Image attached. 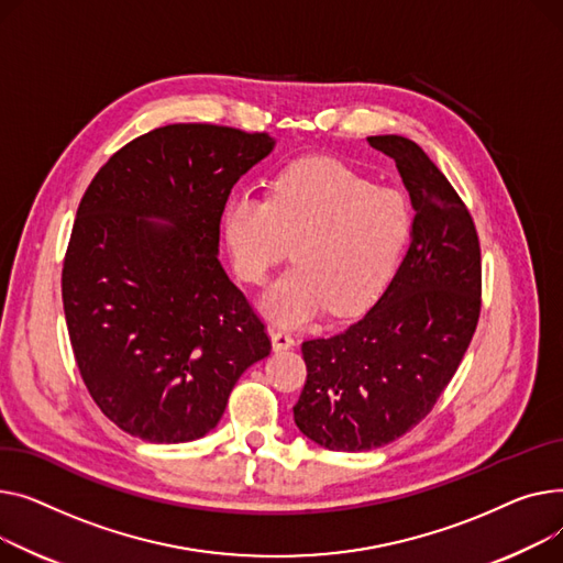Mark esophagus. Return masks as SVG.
<instances>
[{"label":"esophagus","instance_id":"1","mask_svg":"<svg viewBox=\"0 0 563 563\" xmlns=\"http://www.w3.org/2000/svg\"><path fill=\"white\" fill-rule=\"evenodd\" d=\"M295 345V339L284 332V329H277V332H273V350L275 352H284V350H290Z\"/></svg>","mask_w":563,"mask_h":563}]
</instances>
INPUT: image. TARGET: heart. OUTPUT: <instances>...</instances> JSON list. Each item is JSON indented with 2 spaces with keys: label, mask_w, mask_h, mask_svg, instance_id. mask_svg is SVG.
<instances>
[{
  "label": "heart",
  "mask_w": 563,
  "mask_h": 563,
  "mask_svg": "<svg viewBox=\"0 0 563 563\" xmlns=\"http://www.w3.org/2000/svg\"><path fill=\"white\" fill-rule=\"evenodd\" d=\"M413 213L393 188H377L343 163L297 161L268 197L243 195L222 216L231 266L263 284L292 245L295 266L263 297L279 324H302L329 309L336 318L368 311L398 273Z\"/></svg>",
  "instance_id": "obj_1"
}]
</instances>
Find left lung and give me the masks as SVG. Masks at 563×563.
<instances>
[{
	"instance_id": "obj_1",
	"label": "left lung",
	"mask_w": 563,
	"mask_h": 563,
	"mask_svg": "<svg viewBox=\"0 0 563 563\" xmlns=\"http://www.w3.org/2000/svg\"><path fill=\"white\" fill-rule=\"evenodd\" d=\"M416 209L409 250L377 305L345 332L302 343L295 424L318 445L363 452L413 429L441 398L477 329L482 252L468 207L413 141L371 136Z\"/></svg>"
}]
</instances>
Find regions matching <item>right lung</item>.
<instances>
[{
  "label": "right lung",
  "mask_w": 563,
  "mask_h": 563,
  "mask_svg": "<svg viewBox=\"0 0 563 563\" xmlns=\"http://www.w3.org/2000/svg\"><path fill=\"white\" fill-rule=\"evenodd\" d=\"M273 147L266 131L168 124L118 150L86 188L63 311L90 398L126 434L202 439L239 377L271 354L266 324L216 254L231 188Z\"/></svg>",
  "instance_id": "obj_1"
}]
</instances>
